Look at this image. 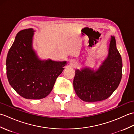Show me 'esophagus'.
<instances>
[{
  "mask_svg": "<svg viewBox=\"0 0 134 134\" xmlns=\"http://www.w3.org/2000/svg\"><path fill=\"white\" fill-rule=\"evenodd\" d=\"M70 63L72 65H75L76 64H77V62H76L74 59H71L70 61Z\"/></svg>",
  "mask_w": 134,
  "mask_h": 134,
  "instance_id": "1",
  "label": "esophagus"
}]
</instances>
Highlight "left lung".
Listing matches in <instances>:
<instances>
[{
  "label": "left lung",
  "mask_w": 134,
  "mask_h": 134,
  "mask_svg": "<svg viewBox=\"0 0 134 134\" xmlns=\"http://www.w3.org/2000/svg\"><path fill=\"white\" fill-rule=\"evenodd\" d=\"M108 56L96 70L85 67L75 70L73 86L76 95L85 102L108 98L119 86L122 76V59L111 36Z\"/></svg>",
  "instance_id": "left-lung-1"
}]
</instances>
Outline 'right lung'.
Wrapping results in <instances>:
<instances>
[{
    "mask_svg": "<svg viewBox=\"0 0 134 134\" xmlns=\"http://www.w3.org/2000/svg\"><path fill=\"white\" fill-rule=\"evenodd\" d=\"M32 28L21 30L8 51L7 76L15 92L26 99H41L52 91L67 61L41 60L33 46Z\"/></svg>",
    "mask_w": 134,
    "mask_h": 134,
    "instance_id": "1",
    "label": "right lung"
}]
</instances>
